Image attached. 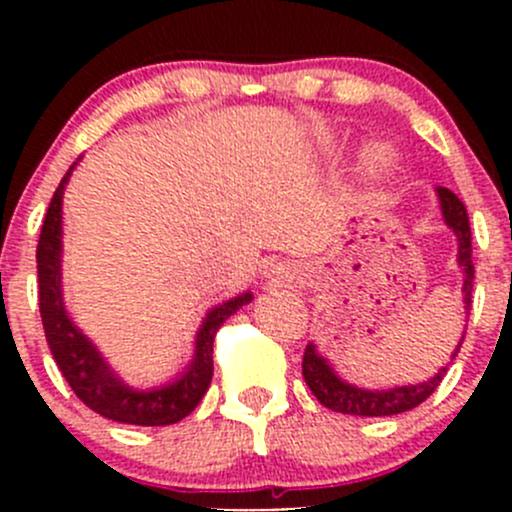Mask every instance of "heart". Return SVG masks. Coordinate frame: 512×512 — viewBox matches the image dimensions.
<instances>
[{
	"label": "heart",
	"mask_w": 512,
	"mask_h": 512,
	"mask_svg": "<svg viewBox=\"0 0 512 512\" xmlns=\"http://www.w3.org/2000/svg\"><path fill=\"white\" fill-rule=\"evenodd\" d=\"M369 160H371V170H374V173H384V170L389 168V156H386L384 151H371Z\"/></svg>",
	"instance_id": "heart-1"
}]
</instances>
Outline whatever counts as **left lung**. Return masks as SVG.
<instances>
[{"label": "left lung", "mask_w": 512, "mask_h": 512, "mask_svg": "<svg viewBox=\"0 0 512 512\" xmlns=\"http://www.w3.org/2000/svg\"><path fill=\"white\" fill-rule=\"evenodd\" d=\"M438 203H441V213L446 225L451 227L453 235L458 237V267L463 270V304H466V312L471 309V292H473V250H471V223H468L466 205L458 200L456 193H451L448 188H436ZM451 354V359H456L458 349ZM448 371V366H443L436 376H431L423 384H409V386H394V389L384 391H369L359 389V386L347 384V381L339 379L334 374L332 364L324 359L322 354H317L314 344H307L302 359V374L307 386L312 389V394L317 396V401L327 409L339 411V414H352V416H396L404 414V411L416 409L418 404L428 399L433 391L441 384L443 374Z\"/></svg>", "instance_id": "obj_1"}]
</instances>
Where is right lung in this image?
<instances>
[{"label":"right lung","instance_id":"obj_1","mask_svg":"<svg viewBox=\"0 0 512 512\" xmlns=\"http://www.w3.org/2000/svg\"><path fill=\"white\" fill-rule=\"evenodd\" d=\"M69 173L61 178L49 210H46L44 225H41L39 245H36V270H39V312L44 324L46 342L54 354L56 366L64 379L69 381L71 391L89 406L91 411L111 418L118 423H133V426H168L185 418L208 391L213 379V342L220 324L230 314H235L242 304L252 302V294H237L208 312L200 324L195 337V356L188 371L173 384L160 386L151 391H136L123 384L111 366L103 361L98 349L89 342L84 332L71 322L64 307L61 294V203H64V188L71 178Z\"/></svg>","mask_w":512,"mask_h":512}]
</instances>
